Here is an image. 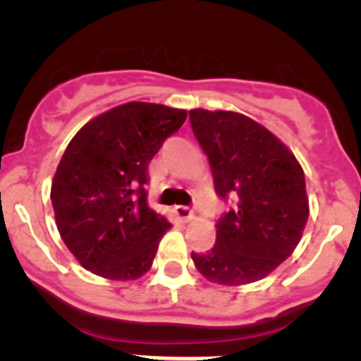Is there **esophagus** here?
I'll return each mask as SVG.
<instances>
[{
    "label": "esophagus",
    "instance_id": "1",
    "mask_svg": "<svg viewBox=\"0 0 361 361\" xmlns=\"http://www.w3.org/2000/svg\"><path fill=\"white\" fill-rule=\"evenodd\" d=\"M174 214H176V216L180 217L181 221H185V223H187V221H190L194 217L192 210L188 209V207H183V204H180V207H174Z\"/></svg>",
    "mask_w": 361,
    "mask_h": 361
}]
</instances>
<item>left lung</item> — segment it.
I'll list each match as a JSON object with an SVG mask.
<instances>
[{
  "mask_svg": "<svg viewBox=\"0 0 361 361\" xmlns=\"http://www.w3.org/2000/svg\"><path fill=\"white\" fill-rule=\"evenodd\" d=\"M190 126L209 157L214 187L235 207L217 221L216 245L192 261L207 281H261L290 257L310 217L304 171L293 152L255 120L192 109Z\"/></svg>",
  "mask_w": 361,
  "mask_h": 361,
  "instance_id": "8db88e82",
  "label": "left lung"
}]
</instances>
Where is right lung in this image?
<instances>
[{
    "label": "right lung",
    "instance_id": "right-lung-1",
    "mask_svg": "<svg viewBox=\"0 0 361 361\" xmlns=\"http://www.w3.org/2000/svg\"><path fill=\"white\" fill-rule=\"evenodd\" d=\"M185 109L128 102L90 120L51 181L55 223L77 261L111 281L147 274L171 223L147 204L149 164L183 126Z\"/></svg>",
    "mask_w": 361,
    "mask_h": 361
}]
</instances>
